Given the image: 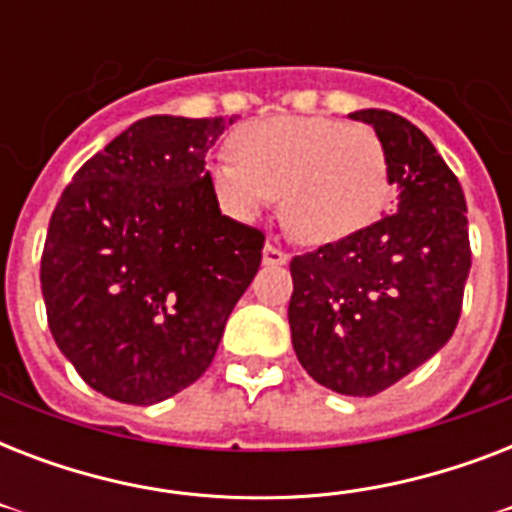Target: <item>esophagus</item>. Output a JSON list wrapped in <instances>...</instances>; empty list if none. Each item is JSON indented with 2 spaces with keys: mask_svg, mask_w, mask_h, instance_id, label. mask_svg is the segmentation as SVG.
Listing matches in <instances>:
<instances>
[{
  "mask_svg": "<svg viewBox=\"0 0 512 512\" xmlns=\"http://www.w3.org/2000/svg\"><path fill=\"white\" fill-rule=\"evenodd\" d=\"M289 255L284 252L281 247H276V244H265L263 249V263L265 265H287Z\"/></svg>",
  "mask_w": 512,
  "mask_h": 512,
  "instance_id": "1",
  "label": "esophagus"
}]
</instances>
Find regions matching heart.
<instances>
[{
    "mask_svg": "<svg viewBox=\"0 0 512 512\" xmlns=\"http://www.w3.org/2000/svg\"><path fill=\"white\" fill-rule=\"evenodd\" d=\"M212 188L231 215L252 220L281 196V223L321 247L364 231L390 201L388 151L377 132L327 116H279L241 127L217 156Z\"/></svg>",
    "mask_w": 512,
    "mask_h": 512,
    "instance_id": "heart-1",
    "label": "heart"
}]
</instances>
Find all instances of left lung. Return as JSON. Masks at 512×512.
<instances>
[{
	"label": "left lung",
	"instance_id": "1",
	"mask_svg": "<svg viewBox=\"0 0 512 512\" xmlns=\"http://www.w3.org/2000/svg\"><path fill=\"white\" fill-rule=\"evenodd\" d=\"M388 151L398 209L292 257L289 329L300 364L342 396H377L444 348L470 273L465 193L425 132L382 108L350 114Z\"/></svg>",
	"mask_w": 512,
	"mask_h": 512
}]
</instances>
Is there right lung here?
<instances>
[{
	"label": "right lung",
	"mask_w": 512,
	"mask_h": 512,
	"mask_svg": "<svg viewBox=\"0 0 512 512\" xmlns=\"http://www.w3.org/2000/svg\"><path fill=\"white\" fill-rule=\"evenodd\" d=\"M233 119L148 116L79 167L42 252L47 324L82 380L148 406L196 382L263 260L225 217L207 151Z\"/></svg>",
	"instance_id": "obj_1"
}]
</instances>
